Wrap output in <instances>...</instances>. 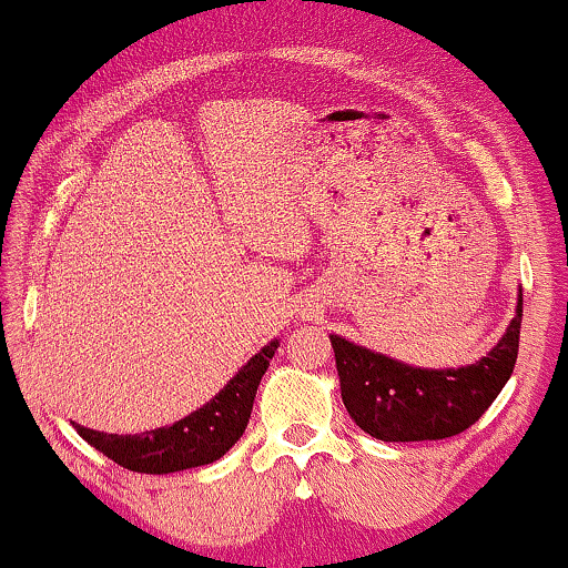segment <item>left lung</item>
<instances>
[{
    "mask_svg": "<svg viewBox=\"0 0 568 568\" xmlns=\"http://www.w3.org/2000/svg\"><path fill=\"white\" fill-rule=\"evenodd\" d=\"M521 295L516 316L487 358L466 368H413L332 334L342 403L355 424L384 443H422L466 432L506 387L519 355Z\"/></svg>",
    "mask_w": 568,
    "mask_h": 568,
    "instance_id": "1",
    "label": "left lung"
}]
</instances>
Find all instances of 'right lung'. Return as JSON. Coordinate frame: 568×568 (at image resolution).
Segmentation results:
<instances>
[{"instance_id":"add662e5","label":"right lung","mask_w":568,"mask_h":568,"mask_svg":"<svg viewBox=\"0 0 568 568\" xmlns=\"http://www.w3.org/2000/svg\"><path fill=\"white\" fill-rule=\"evenodd\" d=\"M276 347L278 342L265 345L213 400L176 424L144 434H104L75 424V432L91 447L129 471L173 474L213 464L221 455H226L229 447L247 429L257 384Z\"/></svg>"}]
</instances>
